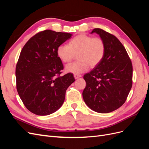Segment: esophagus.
<instances>
[{"instance_id": "esophagus-1", "label": "esophagus", "mask_w": 149, "mask_h": 149, "mask_svg": "<svg viewBox=\"0 0 149 149\" xmlns=\"http://www.w3.org/2000/svg\"><path fill=\"white\" fill-rule=\"evenodd\" d=\"M81 74H74V78L75 79H78V78H81Z\"/></svg>"}]
</instances>
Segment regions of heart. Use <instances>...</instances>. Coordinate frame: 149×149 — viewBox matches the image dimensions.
Instances as JSON below:
<instances>
[{
    "label": "heart",
    "mask_w": 149,
    "mask_h": 149,
    "mask_svg": "<svg viewBox=\"0 0 149 149\" xmlns=\"http://www.w3.org/2000/svg\"><path fill=\"white\" fill-rule=\"evenodd\" d=\"M106 52V45L100 37L86 34H79L72 38L68 45H61L56 49L58 57L64 63L73 60L75 55L78 60L66 66V71L81 73L89 66L94 68L100 63Z\"/></svg>",
    "instance_id": "1"
}]
</instances>
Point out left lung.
Wrapping results in <instances>:
<instances>
[{"instance_id": "left-lung-1", "label": "left lung", "mask_w": 149, "mask_h": 149, "mask_svg": "<svg viewBox=\"0 0 149 149\" xmlns=\"http://www.w3.org/2000/svg\"><path fill=\"white\" fill-rule=\"evenodd\" d=\"M100 35L106 45L103 59L84 74L86 86L83 100L93 111L109 113L123 106L132 85V65L125 48L114 35L101 29L91 33Z\"/></svg>"}]
</instances>
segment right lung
Here are the masks:
<instances>
[{
  "label": "right lung",
  "instance_id": "add662e5",
  "mask_svg": "<svg viewBox=\"0 0 149 149\" xmlns=\"http://www.w3.org/2000/svg\"><path fill=\"white\" fill-rule=\"evenodd\" d=\"M72 34L46 30L31 37L22 48L15 70L17 90L29 111L47 116L59 109L73 74L60 76L63 69L57 56L58 46Z\"/></svg>",
  "mask_w": 149,
  "mask_h": 149
}]
</instances>
